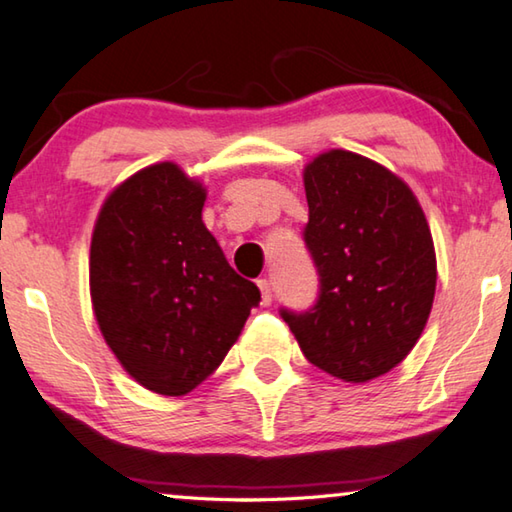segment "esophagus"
<instances>
[{"mask_svg":"<svg viewBox=\"0 0 512 512\" xmlns=\"http://www.w3.org/2000/svg\"><path fill=\"white\" fill-rule=\"evenodd\" d=\"M257 287H259V291H262V302H264V305H271V300H273L271 282H268L266 277H262V280H257Z\"/></svg>","mask_w":512,"mask_h":512,"instance_id":"1","label":"esophagus"}]
</instances>
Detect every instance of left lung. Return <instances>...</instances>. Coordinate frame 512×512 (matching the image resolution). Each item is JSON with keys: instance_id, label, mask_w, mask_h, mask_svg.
<instances>
[{"instance_id": "1", "label": "left lung", "mask_w": 512, "mask_h": 512, "mask_svg": "<svg viewBox=\"0 0 512 512\" xmlns=\"http://www.w3.org/2000/svg\"><path fill=\"white\" fill-rule=\"evenodd\" d=\"M316 305L284 323L309 363L352 384L386 375L418 343L436 293V250L409 185L352 151L305 167Z\"/></svg>"}]
</instances>
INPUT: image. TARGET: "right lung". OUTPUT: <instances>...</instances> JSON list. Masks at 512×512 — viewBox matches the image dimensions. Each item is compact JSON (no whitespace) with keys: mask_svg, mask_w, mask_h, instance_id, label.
Here are the masks:
<instances>
[{"mask_svg":"<svg viewBox=\"0 0 512 512\" xmlns=\"http://www.w3.org/2000/svg\"><path fill=\"white\" fill-rule=\"evenodd\" d=\"M205 196L178 164H151L112 189L92 232L103 339L137 384L169 397L221 366L262 300L205 228Z\"/></svg>","mask_w":512,"mask_h":512,"instance_id":"1","label":"right lung"}]
</instances>
